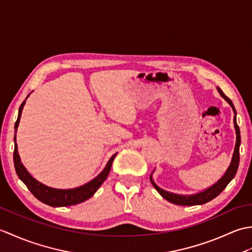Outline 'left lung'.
Returning a JSON list of instances; mask_svg holds the SVG:
<instances>
[{
  "mask_svg": "<svg viewBox=\"0 0 252 252\" xmlns=\"http://www.w3.org/2000/svg\"><path fill=\"white\" fill-rule=\"evenodd\" d=\"M219 93L221 94L222 97L225 99L227 103L231 105V107L234 110V126H235V131H236V144H235V149H234V154L232 157V161L229 167L227 168L226 172L224 173L222 178L219 180L215 185H212L209 187V189L202 190L200 192H197V194L194 195H179V194H174V192H170L164 190L162 189H160L157 184L155 183L152 175H151V182L155 189H157V191L161 195L165 200H168L170 202L174 203V205H179V206H196V205H203L208 201L212 200L213 198H216L219 196L221 192L225 189V187L228 185L229 182H231L235 174L237 172L238 169V164H239V146H240V131H239V126H237L236 122V110H235V107L232 103V100L229 99L227 96L222 92V90L220 88H217ZM153 174V173H152Z\"/></svg>",
  "mask_w": 252,
  "mask_h": 252,
  "instance_id": "1",
  "label": "left lung"
}]
</instances>
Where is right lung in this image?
Here are the masks:
<instances>
[{
	"label": "right lung",
	"mask_w": 252,
	"mask_h": 252,
	"mask_svg": "<svg viewBox=\"0 0 252 252\" xmlns=\"http://www.w3.org/2000/svg\"><path fill=\"white\" fill-rule=\"evenodd\" d=\"M28 96H27L26 99L28 98ZM25 103L26 100H24L23 104H21L19 107L18 118H17V121L15 123L16 131H17L20 117H21V111H23ZM14 141H15L14 165H15V170H16V173L18 175V178L24 182L26 186L28 187V189L32 192V194H33V196L36 198V199H39L40 201L45 203V205H49L52 207H67V206L77 205V203L83 202L85 200H88L89 198L92 197L96 192V190L99 189V186L103 184L104 181L107 179V176H108L109 171L111 169L112 161H114L115 157L117 156V153L115 155H112L111 158L109 159V161L107 162L104 170L101 171V172L96 176L95 179L90 181L89 183L80 187H77V189H52V187L42 184L39 181H36L35 179L32 178L30 173L24 167V164L21 163L18 149H17V144H16V136L14 137Z\"/></svg>",
	"instance_id": "1"
}]
</instances>
